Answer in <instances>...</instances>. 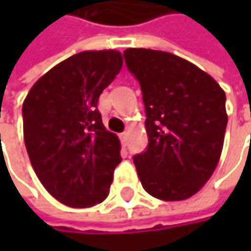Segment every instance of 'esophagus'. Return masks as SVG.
I'll use <instances>...</instances> for the list:
<instances>
[{"instance_id": "1", "label": "esophagus", "mask_w": 251, "mask_h": 251, "mask_svg": "<svg viewBox=\"0 0 251 251\" xmlns=\"http://www.w3.org/2000/svg\"><path fill=\"white\" fill-rule=\"evenodd\" d=\"M120 140H121V144H123V145H126V144H127V140H128V132H127V131L121 132Z\"/></svg>"}]
</instances>
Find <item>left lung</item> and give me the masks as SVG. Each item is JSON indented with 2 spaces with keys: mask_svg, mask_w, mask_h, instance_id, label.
<instances>
[{
  "mask_svg": "<svg viewBox=\"0 0 251 251\" xmlns=\"http://www.w3.org/2000/svg\"><path fill=\"white\" fill-rule=\"evenodd\" d=\"M126 65L140 82L148 147L134 155L142 187L152 197L194 196L217 168L224 147L226 96L197 65L175 54L127 49Z\"/></svg>",
  "mask_w": 251,
  "mask_h": 251,
  "instance_id": "8db88e82",
  "label": "left lung"
}]
</instances>
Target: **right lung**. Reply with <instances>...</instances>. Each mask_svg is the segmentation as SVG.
<instances>
[{
	"label": "right lung",
	"instance_id": "obj_1",
	"mask_svg": "<svg viewBox=\"0 0 251 251\" xmlns=\"http://www.w3.org/2000/svg\"><path fill=\"white\" fill-rule=\"evenodd\" d=\"M123 67L116 50L74 54L32 86L22 106L24 138L44 188L73 208L109 196L120 141L104 128L99 96Z\"/></svg>",
	"mask_w": 251,
	"mask_h": 251
}]
</instances>
